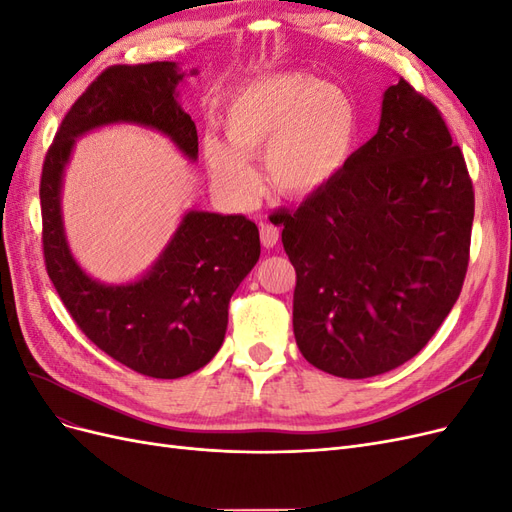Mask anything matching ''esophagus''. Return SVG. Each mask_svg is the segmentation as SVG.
<instances>
[{
    "label": "esophagus",
    "instance_id": "1",
    "mask_svg": "<svg viewBox=\"0 0 512 512\" xmlns=\"http://www.w3.org/2000/svg\"><path fill=\"white\" fill-rule=\"evenodd\" d=\"M260 241L265 247L277 245V241H280V228L269 222H260Z\"/></svg>",
    "mask_w": 512,
    "mask_h": 512
}]
</instances>
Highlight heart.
<instances>
[{"label":"heart","mask_w":512,"mask_h":512,"mask_svg":"<svg viewBox=\"0 0 512 512\" xmlns=\"http://www.w3.org/2000/svg\"><path fill=\"white\" fill-rule=\"evenodd\" d=\"M224 132L205 136L213 181L239 203L252 200L260 177L250 158L265 157L273 188L305 198L327 188L354 156L361 134L359 106L344 87L303 72L269 74L232 94Z\"/></svg>","instance_id":"heart-1"}]
</instances>
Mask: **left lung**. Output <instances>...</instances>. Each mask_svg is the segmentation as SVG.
<instances>
[{"mask_svg":"<svg viewBox=\"0 0 512 512\" xmlns=\"http://www.w3.org/2000/svg\"><path fill=\"white\" fill-rule=\"evenodd\" d=\"M474 188L438 106L399 79L380 128L327 188L280 209L292 329L314 367L371 378L421 352L466 280Z\"/></svg>","mask_w":512,"mask_h":512,"instance_id":"left-lung-1","label":"left lung"}]
</instances>
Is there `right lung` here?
I'll return each instance as SVG.
<instances>
[{
    "instance_id": "right-lung-1",
    "label": "right lung",
    "mask_w": 512,
    "mask_h": 512,
    "mask_svg": "<svg viewBox=\"0 0 512 512\" xmlns=\"http://www.w3.org/2000/svg\"><path fill=\"white\" fill-rule=\"evenodd\" d=\"M181 79L175 61L102 70L61 119L40 177L44 265L59 299L102 352L162 380L192 374L220 350L232 292L260 256L258 226L245 215L190 211L145 277L104 286L85 275L68 250L59 192L74 138L106 123L156 128L196 160V126L177 104Z\"/></svg>"
}]
</instances>
